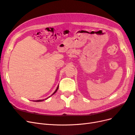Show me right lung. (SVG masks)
Wrapping results in <instances>:
<instances>
[{"instance_id": "obj_1", "label": "right lung", "mask_w": 135, "mask_h": 135, "mask_svg": "<svg viewBox=\"0 0 135 135\" xmlns=\"http://www.w3.org/2000/svg\"><path fill=\"white\" fill-rule=\"evenodd\" d=\"M58 88H59V85H58V87H57V89H56V91L54 92V93L52 94V95H54V94H55L56 92V91H57V89H58ZM44 100H46V99H44ZM44 101V100H36V101H35V102H40V101Z\"/></svg>"}]
</instances>
